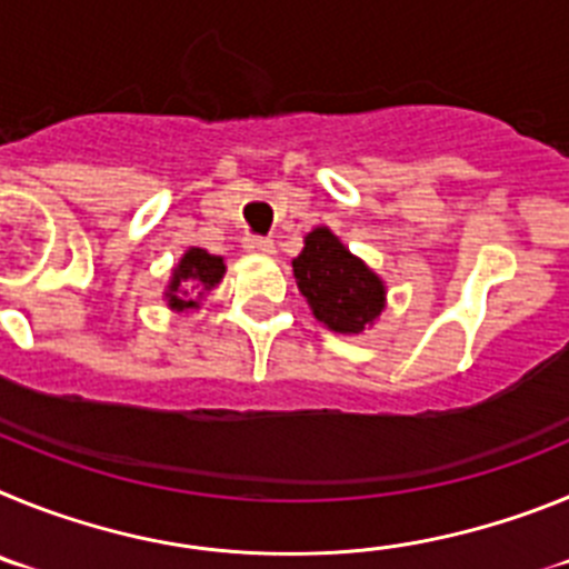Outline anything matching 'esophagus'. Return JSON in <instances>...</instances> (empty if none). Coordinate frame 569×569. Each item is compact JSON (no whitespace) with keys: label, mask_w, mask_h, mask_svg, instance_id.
<instances>
[{"label":"esophagus","mask_w":569,"mask_h":569,"mask_svg":"<svg viewBox=\"0 0 569 569\" xmlns=\"http://www.w3.org/2000/svg\"><path fill=\"white\" fill-rule=\"evenodd\" d=\"M244 250L253 256H273L276 244L270 239H261V236H244Z\"/></svg>","instance_id":"esophagus-1"}]
</instances>
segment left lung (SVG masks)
Instances as JSON below:
<instances>
[{
	"instance_id": "left-lung-1",
	"label": "left lung",
	"mask_w": 569,
	"mask_h": 569,
	"mask_svg": "<svg viewBox=\"0 0 569 569\" xmlns=\"http://www.w3.org/2000/svg\"><path fill=\"white\" fill-rule=\"evenodd\" d=\"M293 279L316 319L333 333H365L387 308L385 279L325 224L305 236Z\"/></svg>"
}]
</instances>
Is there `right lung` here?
<instances>
[{"instance_id": "1", "label": "right lung", "mask_w": 569, "mask_h": 569, "mask_svg": "<svg viewBox=\"0 0 569 569\" xmlns=\"http://www.w3.org/2000/svg\"><path fill=\"white\" fill-rule=\"evenodd\" d=\"M228 273L224 256L208 253L204 248H188L173 270L164 288L162 299L173 313H193L202 308L204 296L219 288Z\"/></svg>"}]
</instances>
